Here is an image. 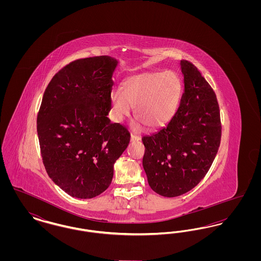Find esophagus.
<instances>
[{"mask_svg":"<svg viewBox=\"0 0 261 261\" xmlns=\"http://www.w3.org/2000/svg\"><path fill=\"white\" fill-rule=\"evenodd\" d=\"M131 142H138L141 140V138L139 136H137L135 134H131V138H130Z\"/></svg>","mask_w":261,"mask_h":261,"instance_id":"1","label":"esophagus"}]
</instances>
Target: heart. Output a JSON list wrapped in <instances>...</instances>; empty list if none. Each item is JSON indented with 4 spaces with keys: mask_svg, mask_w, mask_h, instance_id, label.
Listing matches in <instances>:
<instances>
[{
    "mask_svg": "<svg viewBox=\"0 0 261 261\" xmlns=\"http://www.w3.org/2000/svg\"><path fill=\"white\" fill-rule=\"evenodd\" d=\"M181 94V81L173 71L144 72L130 76L122 90L111 94L112 115L120 122L132 112L150 129L166 124L177 109Z\"/></svg>",
    "mask_w": 261,
    "mask_h": 261,
    "instance_id": "heart-1",
    "label": "heart"
}]
</instances>
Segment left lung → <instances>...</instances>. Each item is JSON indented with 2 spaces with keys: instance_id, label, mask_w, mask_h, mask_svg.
<instances>
[{
  "instance_id": "8db88e82",
  "label": "left lung",
  "mask_w": 261,
  "mask_h": 261,
  "mask_svg": "<svg viewBox=\"0 0 261 261\" xmlns=\"http://www.w3.org/2000/svg\"><path fill=\"white\" fill-rule=\"evenodd\" d=\"M184 92L177 112L160 131L142 138L143 167L151 190L178 197L197 186L214 161L221 139L214 91L191 62H180Z\"/></svg>"
}]
</instances>
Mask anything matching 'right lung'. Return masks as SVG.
<instances>
[{"label": "right lung", "mask_w": 261, "mask_h": 261, "mask_svg": "<svg viewBox=\"0 0 261 261\" xmlns=\"http://www.w3.org/2000/svg\"><path fill=\"white\" fill-rule=\"evenodd\" d=\"M118 63L109 56L74 61L44 93L37 117L42 159L54 183L73 198L105 192L114 162L129 144L127 129L108 117Z\"/></svg>", "instance_id": "obj_1"}]
</instances>
